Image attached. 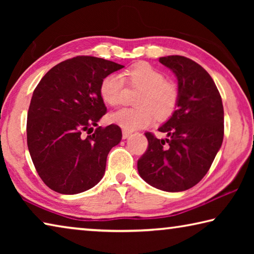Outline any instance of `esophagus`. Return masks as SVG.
Here are the masks:
<instances>
[{"label":"esophagus","instance_id":"34e87169","mask_svg":"<svg viewBox=\"0 0 254 254\" xmlns=\"http://www.w3.org/2000/svg\"><path fill=\"white\" fill-rule=\"evenodd\" d=\"M131 135V132H128V131H127V130H123L122 131V137L123 139H127L128 136Z\"/></svg>","mask_w":254,"mask_h":254}]
</instances>
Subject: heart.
<instances>
[{
  "label": "heart",
  "instance_id": "1",
  "mask_svg": "<svg viewBox=\"0 0 254 254\" xmlns=\"http://www.w3.org/2000/svg\"><path fill=\"white\" fill-rule=\"evenodd\" d=\"M128 85L140 87L135 103L139 106L126 107L110 115V121L133 131L148 127L156 115L166 119L173 113L178 100V89L171 81L165 80L161 71L148 63H137L123 72ZM124 80L120 74H109L102 79L100 94L102 100L111 106H117L123 101Z\"/></svg>",
  "mask_w": 254,
  "mask_h": 254
}]
</instances>
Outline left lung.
I'll return each mask as SVG.
<instances>
[{"instance_id": "obj_1", "label": "left lung", "mask_w": 254, "mask_h": 254, "mask_svg": "<svg viewBox=\"0 0 254 254\" xmlns=\"http://www.w3.org/2000/svg\"><path fill=\"white\" fill-rule=\"evenodd\" d=\"M178 80L175 111L158 131L166 139L145 133L148 149L137 160L145 183L160 190L184 191L207 174L224 136V110L220 92L203 67L183 56L159 59Z\"/></svg>"}]
</instances>
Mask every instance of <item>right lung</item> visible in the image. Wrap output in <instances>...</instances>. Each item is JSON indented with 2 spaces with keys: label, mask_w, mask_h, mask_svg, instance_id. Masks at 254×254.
Wrapping results in <instances>:
<instances>
[{
  "label": "right lung",
  "mask_w": 254,
  "mask_h": 254,
  "mask_svg": "<svg viewBox=\"0 0 254 254\" xmlns=\"http://www.w3.org/2000/svg\"><path fill=\"white\" fill-rule=\"evenodd\" d=\"M123 67L78 56L51 68L34 89L27 121L29 152L42 182L59 194L88 190L104 176L107 154L122 132L115 124L94 131L106 113L100 85Z\"/></svg>",
  "instance_id": "obj_1"
}]
</instances>
